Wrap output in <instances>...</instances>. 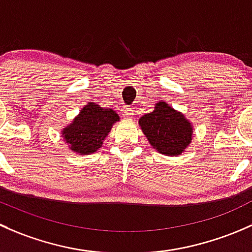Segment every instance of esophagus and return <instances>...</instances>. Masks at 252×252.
Listing matches in <instances>:
<instances>
[{
	"mask_svg": "<svg viewBox=\"0 0 252 252\" xmlns=\"http://www.w3.org/2000/svg\"><path fill=\"white\" fill-rule=\"evenodd\" d=\"M133 115H134V113H133V110H132L131 108H127L123 111V116L125 119H131Z\"/></svg>",
	"mask_w": 252,
	"mask_h": 252,
	"instance_id": "obj_1",
	"label": "esophagus"
}]
</instances>
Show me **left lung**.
I'll list each match as a JSON object with an SVG mask.
<instances>
[{"mask_svg":"<svg viewBox=\"0 0 252 252\" xmlns=\"http://www.w3.org/2000/svg\"><path fill=\"white\" fill-rule=\"evenodd\" d=\"M138 124L150 145L168 157L182 154L193 137L188 119L166 102L157 103L154 110L142 116Z\"/></svg>","mask_w":252,"mask_h":252,"instance_id":"left-lung-1","label":"left lung"}]
</instances>
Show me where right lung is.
<instances>
[{
  "label": "right lung",
  "mask_w": 252,
  "mask_h": 252,
  "mask_svg": "<svg viewBox=\"0 0 252 252\" xmlns=\"http://www.w3.org/2000/svg\"><path fill=\"white\" fill-rule=\"evenodd\" d=\"M120 120L113 109H105L95 103H88L79 115L62 129L64 141L72 152L80 155L95 153L111 131V127Z\"/></svg>",
  "instance_id": "right-lung-1"
}]
</instances>
